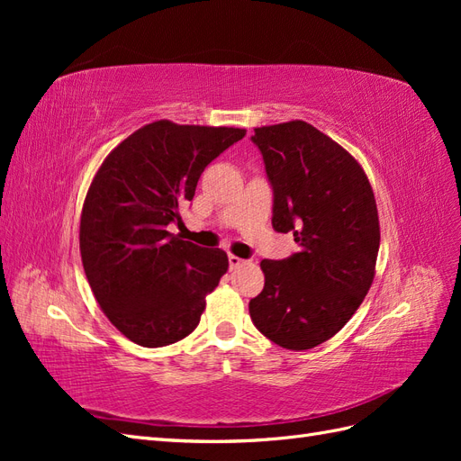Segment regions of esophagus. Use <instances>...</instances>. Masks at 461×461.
I'll use <instances>...</instances> for the list:
<instances>
[{
  "mask_svg": "<svg viewBox=\"0 0 461 461\" xmlns=\"http://www.w3.org/2000/svg\"><path fill=\"white\" fill-rule=\"evenodd\" d=\"M244 263V259L242 258H239V256H229V265H230V269H236V267H240V265Z\"/></svg>",
  "mask_w": 461,
  "mask_h": 461,
  "instance_id": "obj_1",
  "label": "esophagus"
}]
</instances>
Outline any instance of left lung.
<instances>
[{"label":"left lung","mask_w":461,"mask_h":461,"mask_svg":"<svg viewBox=\"0 0 461 461\" xmlns=\"http://www.w3.org/2000/svg\"><path fill=\"white\" fill-rule=\"evenodd\" d=\"M273 186V229L300 252L263 259L265 286L249 300L261 334L286 350L332 339L367 296L381 244L379 213L357 159L305 121L254 129Z\"/></svg>","instance_id":"1"}]
</instances>
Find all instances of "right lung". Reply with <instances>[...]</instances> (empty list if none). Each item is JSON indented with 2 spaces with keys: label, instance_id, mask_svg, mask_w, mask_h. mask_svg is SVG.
Listing matches in <instances>:
<instances>
[{
  "label": "right lung",
  "instance_id": "obj_1",
  "mask_svg": "<svg viewBox=\"0 0 461 461\" xmlns=\"http://www.w3.org/2000/svg\"><path fill=\"white\" fill-rule=\"evenodd\" d=\"M244 129L153 121L109 153L80 215V256L94 296L124 337L144 348L183 340L205 296L229 269L221 248L167 230L190 202L205 167Z\"/></svg>",
  "mask_w": 461,
  "mask_h": 461
}]
</instances>
